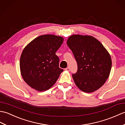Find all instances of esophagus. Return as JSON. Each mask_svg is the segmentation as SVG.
I'll list each match as a JSON object with an SVG mask.
<instances>
[{
    "mask_svg": "<svg viewBox=\"0 0 125 125\" xmlns=\"http://www.w3.org/2000/svg\"><path fill=\"white\" fill-rule=\"evenodd\" d=\"M65 71H70V67H67V68L65 69Z\"/></svg>",
    "mask_w": 125,
    "mask_h": 125,
    "instance_id": "34e87169",
    "label": "esophagus"
}]
</instances>
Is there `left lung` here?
Returning a JSON list of instances; mask_svg holds the SVG:
<instances>
[{
    "instance_id": "left-lung-1",
    "label": "left lung",
    "mask_w": 125,
    "mask_h": 125,
    "mask_svg": "<svg viewBox=\"0 0 125 125\" xmlns=\"http://www.w3.org/2000/svg\"><path fill=\"white\" fill-rule=\"evenodd\" d=\"M67 44L77 62V72L72 75L77 87L87 93L98 89L106 82L111 70L109 52L91 36L72 35Z\"/></svg>"
}]
</instances>
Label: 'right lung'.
Segmentation results:
<instances>
[{
    "mask_svg": "<svg viewBox=\"0 0 125 125\" xmlns=\"http://www.w3.org/2000/svg\"><path fill=\"white\" fill-rule=\"evenodd\" d=\"M63 38L53 35L36 37L25 47L20 61L21 75L30 87L39 91L48 90L59 78L63 70L59 67L55 52Z\"/></svg>",
    "mask_w": 125,
    "mask_h": 125,
    "instance_id": "add662e5",
    "label": "right lung"
}]
</instances>
